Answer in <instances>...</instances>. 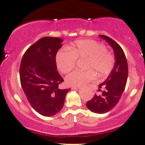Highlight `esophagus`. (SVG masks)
I'll use <instances>...</instances> for the list:
<instances>
[{"mask_svg": "<svg viewBox=\"0 0 145 145\" xmlns=\"http://www.w3.org/2000/svg\"><path fill=\"white\" fill-rule=\"evenodd\" d=\"M71 88L72 90H78V89H79V87H78V86H72Z\"/></svg>", "mask_w": 145, "mask_h": 145, "instance_id": "obj_1", "label": "esophagus"}]
</instances>
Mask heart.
<instances>
[{
    "label": "heart",
    "mask_w": 145,
    "mask_h": 145,
    "mask_svg": "<svg viewBox=\"0 0 145 145\" xmlns=\"http://www.w3.org/2000/svg\"><path fill=\"white\" fill-rule=\"evenodd\" d=\"M87 58L86 68L95 69L101 76L110 74L115 64V58L103 43L94 40H81L76 42L69 50H59L56 55L57 68L62 74L74 69L77 59ZM96 77L93 70L73 71L66 77L69 86H81L93 81Z\"/></svg>",
    "instance_id": "1"
}]
</instances>
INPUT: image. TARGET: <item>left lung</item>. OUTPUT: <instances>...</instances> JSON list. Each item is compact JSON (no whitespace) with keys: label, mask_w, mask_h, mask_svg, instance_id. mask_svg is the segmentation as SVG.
Returning <instances> with one entry per match:
<instances>
[{"label":"left lung","mask_w":145,"mask_h":145,"mask_svg":"<svg viewBox=\"0 0 145 145\" xmlns=\"http://www.w3.org/2000/svg\"><path fill=\"white\" fill-rule=\"evenodd\" d=\"M106 40L114 50L115 64L106 80L99 85L98 91L105 88L101 95H95L93 98L86 103L87 107L93 112L105 114L112 110L118 104L126 85L128 78V63L123 50L116 42L105 35H99Z\"/></svg>","instance_id":"1"}]
</instances>
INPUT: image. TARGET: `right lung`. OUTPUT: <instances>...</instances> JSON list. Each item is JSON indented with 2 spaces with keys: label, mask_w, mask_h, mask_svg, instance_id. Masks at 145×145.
I'll return each mask as SVG.
<instances>
[{
  "label": "right lung",
  "mask_w": 145,
  "mask_h": 145,
  "mask_svg": "<svg viewBox=\"0 0 145 145\" xmlns=\"http://www.w3.org/2000/svg\"><path fill=\"white\" fill-rule=\"evenodd\" d=\"M63 40L43 37L29 47L20 69L21 86L32 107L44 116H52L62 109L70 89L61 90L64 81L57 70L56 55Z\"/></svg>",
  "instance_id": "add662e5"
}]
</instances>
